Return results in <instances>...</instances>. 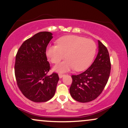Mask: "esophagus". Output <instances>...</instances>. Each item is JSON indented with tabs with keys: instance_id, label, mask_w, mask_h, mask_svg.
I'll return each mask as SVG.
<instances>
[{
	"instance_id": "1",
	"label": "esophagus",
	"mask_w": 128,
	"mask_h": 128,
	"mask_svg": "<svg viewBox=\"0 0 128 128\" xmlns=\"http://www.w3.org/2000/svg\"><path fill=\"white\" fill-rule=\"evenodd\" d=\"M58 75H59L60 78H62L63 76H64V74H61V73H59V74H58Z\"/></svg>"
}]
</instances>
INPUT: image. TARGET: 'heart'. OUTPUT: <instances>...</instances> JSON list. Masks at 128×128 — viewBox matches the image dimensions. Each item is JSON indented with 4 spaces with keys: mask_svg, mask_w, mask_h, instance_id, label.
<instances>
[{
    "mask_svg": "<svg viewBox=\"0 0 128 128\" xmlns=\"http://www.w3.org/2000/svg\"><path fill=\"white\" fill-rule=\"evenodd\" d=\"M57 45L47 48L46 54L53 64H58L64 58L67 60L56 66L55 70L65 72L74 68L76 71H82L89 67L94 58L96 44L92 39L82 36L69 35L60 37Z\"/></svg>",
    "mask_w": 128,
    "mask_h": 128,
    "instance_id": "b5f03b06",
    "label": "heart"
}]
</instances>
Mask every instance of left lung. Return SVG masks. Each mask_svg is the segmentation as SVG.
Wrapping results in <instances>:
<instances>
[{
    "label": "left lung",
    "mask_w": 128,
    "mask_h": 128,
    "mask_svg": "<svg viewBox=\"0 0 128 128\" xmlns=\"http://www.w3.org/2000/svg\"><path fill=\"white\" fill-rule=\"evenodd\" d=\"M96 59L87 70L72 75L70 92L79 102H89L96 99L106 86L111 72V62L108 49L100 41Z\"/></svg>",
    "instance_id": "obj_1"
}]
</instances>
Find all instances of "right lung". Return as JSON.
Instances as JSON below:
<instances>
[{
    "label": "right lung",
    "instance_id": "obj_1",
    "mask_svg": "<svg viewBox=\"0 0 128 128\" xmlns=\"http://www.w3.org/2000/svg\"><path fill=\"white\" fill-rule=\"evenodd\" d=\"M53 38L49 32H40L24 41L16 56L15 76L18 88L34 102H47L55 94L59 76L50 70L46 51Z\"/></svg>",
    "mask_w": 128,
    "mask_h": 128
}]
</instances>
